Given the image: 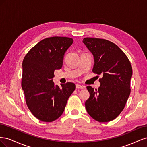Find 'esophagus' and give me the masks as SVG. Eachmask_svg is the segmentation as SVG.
Listing matches in <instances>:
<instances>
[{"label": "esophagus", "instance_id": "34e87169", "mask_svg": "<svg viewBox=\"0 0 147 147\" xmlns=\"http://www.w3.org/2000/svg\"><path fill=\"white\" fill-rule=\"evenodd\" d=\"M76 88L77 89H83L84 88V86H82V85H80V84H76Z\"/></svg>", "mask_w": 147, "mask_h": 147}]
</instances>
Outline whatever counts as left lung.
Listing matches in <instances>:
<instances>
[{"mask_svg":"<svg viewBox=\"0 0 147 147\" xmlns=\"http://www.w3.org/2000/svg\"><path fill=\"white\" fill-rule=\"evenodd\" d=\"M83 43L94 57L92 72L102 75L98 90L86 87L90 95L85 102L86 111L97 121H110L122 112L130 95L131 63L121 49L107 40L87 37Z\"/></svg>","mask_w":147,"mask_h":147,"instance_id":"8db88e82","label":"left lung"}]
</instances>
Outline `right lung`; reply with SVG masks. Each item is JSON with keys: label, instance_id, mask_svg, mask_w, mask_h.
<instances>
[{"label": "right lung", "instance_id": "obj_1", "mask_svg": "<svg viewBox=\"0 0 147 147\" xmlns=\"http://www.w3.org/2000/svg\"><path fill=\"white\" fill-rule=\"evenodd\" d=\"M69 37L42 40L27 53L22 64L21 86L32 113L40 121L51 122L63 113L69 97L75 89L73 83L55 86V70L61 69L64 55L73 43Z\"/></svg>", "mask_w": 147, "mask_h": 147}]
</instances>
